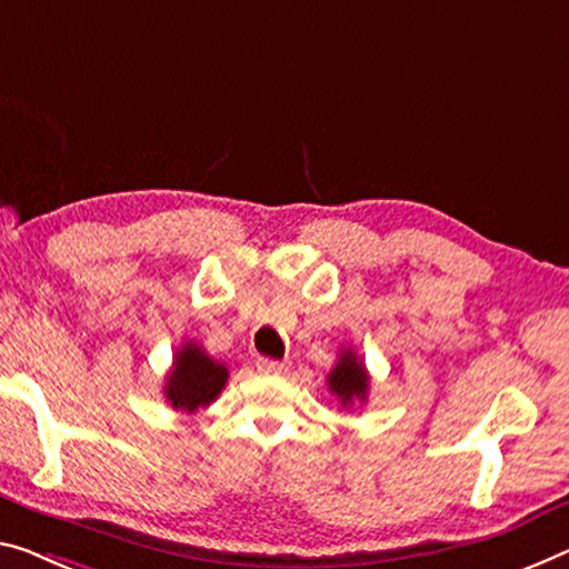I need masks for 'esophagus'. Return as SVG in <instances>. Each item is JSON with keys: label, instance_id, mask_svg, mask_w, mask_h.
<instances>
[{"label": "esophagus", "instance_id": "obj_1", "mask_svg": "<svg viewBox=\"0 0 569 569\" xmlns=\"http://www.w3.org/2000/svg\"><path fill=\"white\" fill-rule=\"evenodd\" d=\"M257 369L264 371V373H284L287 369H290V363H287V361H274V358H259Z\"/></svg>", "mask_w": 569, "mask_h": 569}]
</instances>
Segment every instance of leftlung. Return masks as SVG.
I'll use <instances>...</instances> for the list:
<instances>
[{
  "instance_id": "1",
  "label": "left lung",
  "mask_w": 569,
  "mask_h": 569,
  "mask_svg": "<svg viewBox=\"0 0 569 569\" xmlns=\"http://www.w3.org/2000/svg\"><path fill=\"white\" fill-rule=\"evenodd\" d=\"M328 389L333 391L343 407H351L356 399L366 401V395H369V373H366V366L358 361L351 348L340 351L336 369L328 373Z\"/></svg>"
}]
</instances>
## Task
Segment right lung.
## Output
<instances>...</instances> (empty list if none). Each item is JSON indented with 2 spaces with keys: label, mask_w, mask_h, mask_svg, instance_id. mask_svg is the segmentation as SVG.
Returning <instances> with one entry per match:
<instances>
[{
  "label": "right lung",
  "mask_w": 569,
  "mask_h": 569,
  "mask_svg": "<svg viewBox=\"0 0 569 569\" xmlns=\"http://www.w3.org/2000/svg\"><path fill=\"white\" fill-rule=\"evenodd\" d=\"M226 381H229V369L213 361L193 340H188L174 353L172 369L168 373V381H164V397H168L172 409L196 412V409L216 401Z\"/></svg>",
  "instance_id": "1"
}]
</instances>
